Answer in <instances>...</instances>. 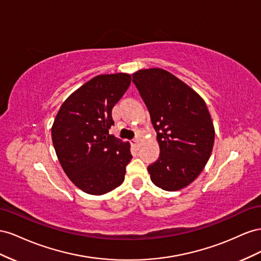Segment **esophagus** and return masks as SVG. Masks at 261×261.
<instances>
[{
	"mask_svg": "<svg viewBox=\"0 0 261 261\" xmlns=\"http://www.w3.org/2000/svg\"><path fill=\"white\" fill-rule=\"evenodd\" d=\"M131 144H132V146H133V147H137V148H139V146H140V140H139V139L132 140V141H131Z\"/></svg>",
	"mask_w": 261,
	"mask_h": 261,
	"instance_id": "34e87169",
	"label": "esophagus"
}]
</instances>
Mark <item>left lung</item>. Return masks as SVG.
Returning <instances> with one entry per match:
<instances>
[{"instance_id": "obj_1", "label": "left lung", "mask_w": 261, "mask_h": 261, "mask_svg": "<svg viewBox=\"0 0 261 261\" xmlns=\"http://www.w3.org/2000/svg\"><path fill=\"white\" fill-rule=\"evenodd\" d=\"M132 82L151 116L160 156L147 167L151 180L167 191L182 189L202 172L214 143V126L204 100L163 69L140 70Z\"/></svg>"}]
</instances>
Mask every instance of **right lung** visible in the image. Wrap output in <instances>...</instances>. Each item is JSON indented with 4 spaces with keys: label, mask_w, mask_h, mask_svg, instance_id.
Segmentation results:
<instances>
[{
    "label": "right lung",
    "mask_w": 261,
    "mask_h": 261,
    "mask_svg": "<svg viewBox=\"0 0 261 261\" xmlns=\"http://www.w3.org/2000/svg\"><path fill=\"white\" fill-rule=\"evenodd\" d=\"M129 74H103L66 99L51 129L57 156L71 181L89 195H103L124 180L132 155L128 142L109 135L114 106L130 86Z\"/></svg>",
    "instance_id": "1"
}]
</instances>
